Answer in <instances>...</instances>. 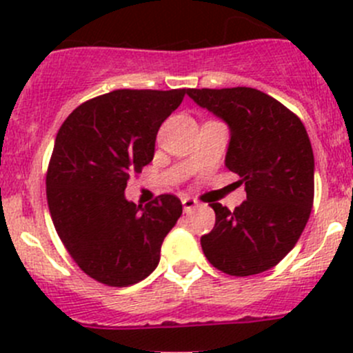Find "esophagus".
Instances as JSON below:
<instances>
[{"instance_id":"esophagus-1","label":"esophagus","mask_w":353,"mask_h":353,"mask_svg":"<svg viewBox=\"0 0 353 353\" xmlns=\"http://www.w3.org/2000/svg\"><path fill=\"white\" fill-rule=\"evenodd\" d=\"M181 203H183V208H184V213H191L194 208L199 205L194 198H190V196H184L181 199Z\"/></svg>"}]
</instances>
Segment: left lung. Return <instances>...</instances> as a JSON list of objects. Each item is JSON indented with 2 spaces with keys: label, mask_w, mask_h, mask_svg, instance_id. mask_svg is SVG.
Listing matches in <instances>:
<instances>
[{
  "label": "left lung",
  "mask_w": 353,
  "mask_h": 353,
  "mask_svg": "<svg viewBox=\"0 0 353 353\" xmlns=\"http://www.w3.org/2000/svg\"><path fill=\"white\" fill-rule=\"evenodd\" d=\"M199 108L229 126L225 167L245 184V201L220 203L201 237L206 259L223 273L249 276L273 268L301 237L314 199V155L302 121L261 90L191 88Z\"/></svg>",
  "instance_id": "1"
}]
</instances>
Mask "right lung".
<instances>
[{"instance_id": "add662e5", "label": "right lung", "mask_w": 353, "mask_h": 353, "mask_svg": "<svg viewBox=\"0 0 353 353\" xmlns=\"http://www.w3.org/2000/svg\"><path fill=\"white\" fill-rule=\"evenodd\" d=\"M188 92L114 90L78 105L59 128L46 179L49 212L71 258L97 282L133 285L159 265L183 205L174 194L134 205L124 190L152 162L160 124Z\"/></svg>"}]
</instances>
